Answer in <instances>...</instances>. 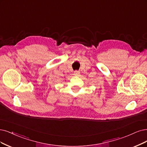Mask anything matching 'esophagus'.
I'll list each match as a JSON object with an SVG mask.
<instances>
[{
  "instance_id": "34e87169",
  "label": "esophagus",
  "mask_w": 147,
  "mask_h": 147,
  "mask_svg": "<svg viewBox=\"0 0 147 147\" xmlns=\"http://www.w3.org/2000/svg\"><path fill=\"white\" fill-rule=\"evenodd\" d=\"M74 74L75 76H79L80 74V72L79 71H75L74 72Z\"/></svg>"
}]
</instances>
